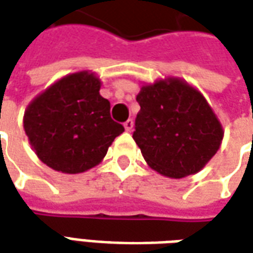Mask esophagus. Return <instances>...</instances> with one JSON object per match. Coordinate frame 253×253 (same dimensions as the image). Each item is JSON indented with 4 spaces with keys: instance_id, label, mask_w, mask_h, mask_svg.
<instances>
[{
    "instance_id": "34e87169",
    "label": "esophagus",
    "mask_w": 253,
    "mask_h": 253,
    "mask_svg": "<svg viewBox=\"0 0 253 253\" xmlns=\"http://www.w3.org/2000/svg\"><path fill=\"white\" fill-rule=\"evenodd\" d=\"M125 128H126V131H131L132 127H134V122H132V119H128V121L125 122Z\"/></svg>"
}]
</instances>
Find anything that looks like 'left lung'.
Segmentation results:
<instances>
[{
  "label": "left lung",
  "instance_id": "left-lung-1",
  "mask_svg": "<svg viewBox=\"0 0 253 253\" xmlns=\"http://www.w3.org/2000/svg\"><path fill=\"white\" fill-rule=\"evenodd\" d=\"M134 141L160 175L181 179L205 168L221 146L223 128L205 96L184 80L143 84Z\"/></svg>",
  "mask_w": 253,
  "mask_h": 253
}]
</instances>
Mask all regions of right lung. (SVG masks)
I'll return each mask as SVG.
<instances>
[{
    "instance_id": "right-lung-1",
    "label": "right lung",
    "mask_w": 253,
    "mask_h": 253,
    "mask_svg": "<svg viewBox=\"0 0 253 253\" xmlns=\"http://www.w3.org/2000/svg\"><path fill=\"white\" fill-rule=\"evenodd\" d=\"M93 72L67 74L31 101L24 130L42 163L62 173H81L104 159L125 127L111 119Z\"/></svg>"
}]
</instances>
